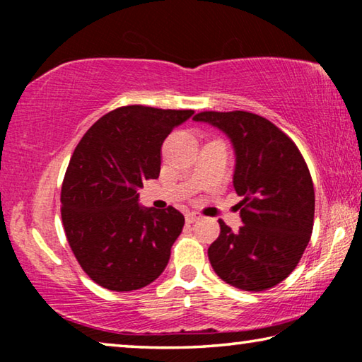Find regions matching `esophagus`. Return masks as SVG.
<instances>
[{"label":"esophagus","mask_w":362,"mask_h":362,"mask_svg":"<svg viewBox=\"0 0 362 362\" xmlns=\"http://www.w3.org/2000/svg\"><path fill=\"white\" fill-rule=\"evenodd\" d=\"M199 218H201V216H199V214H196V212H188L185 216V220L188 223H194L196 220H199Z\"/></svg>","instance_id":"esophagus-1"}]
</instances>
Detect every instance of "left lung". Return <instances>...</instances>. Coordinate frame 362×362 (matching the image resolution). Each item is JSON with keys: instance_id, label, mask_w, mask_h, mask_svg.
<instances>
[{"instance_id": "1", "label": "left lung", "mask_w": 362, "mask_h": 362, "mask_svg": "<svg viewBox=\"0 0 362 362\" xmlns=\"http://www.w3.org/2000/svg\"><path fill=\"white\" fill-rule=\"evenodd\" d=\"M235 150L233 187L243 226L218 220L220 235L207 255L225 283L260 292L279 284L308 246L315 218V188L297 145L273 122L249 112H203Z\"/></svg>"}]
</instances>
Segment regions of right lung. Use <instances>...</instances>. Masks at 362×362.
Here are the masks:
<instances>
[{"label": "right lung", "mask_w": 362, "mask_h": 362, "mask_svg": "<svg viewBox=\"0 0 362 362\" xmlns=\"http://www.w3.org/2000/svg\"><path fill=\"white\" fill-rule=\"evenodd\" d=\"M193 110L116 108L90 126L62 183L66 240L86 274L108 291H137L166 268L182 214L139 204L144 180L158 179L161 146Z\"/></svg>", "instance_id": "right-lung-1"}]
</instances>
